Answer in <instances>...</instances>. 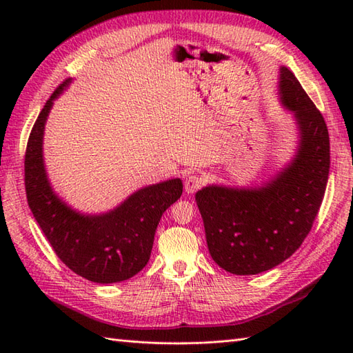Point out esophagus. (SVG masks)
<instances>
[{"mask_svg": "<svg viewBox=\"0 0 353 353\" xmlns=\"http://www.w3.org/2000/svg\"><path fill=\"white\" fill-rule=\"evenodd\" d=\"M203 183H205L203 176L199 174V172H192V174H190L185 179V191L188 194H194L203 186Z\"/></svg>", "mask_w": 353, "mask_h": 353, "instance_id": "esophagus-1", "label": "esophagus"}]
</instances>
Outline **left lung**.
I'll use <instances>...</instances> for the list:
<instances>
[{
	"label": "left lung",
	"instance_id": "8db88e82",
	"mask_svg": "<svg viewBox=\"0 0 353 353\" xmlns=\"http://www.w3.org/2000/svg\"><path fill=\"white\" fill-rule=\"evenodd\" d=\"M279 94L301 130L292 162L261 188L212 185L196 194L209 253L234 274H258L288 259L308 236L325 197L331 165L325 118L285 66Z\"/></svg>",
	"mask_w": 353,
	"mask_h": 353
}]
</instances>
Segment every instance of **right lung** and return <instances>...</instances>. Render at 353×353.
I'll list each match as a JSON object with an SVG mask.
<instances>
[{"label": "right lung", "mask_w": 353, "mask_h": 353, "mask_svg": "<svg viewBox=\"0 0 353 353\" xmlns=\"http://www.w3.org/2000/svg\"><path fill=\"white\" fill-rule=\"evenodd\" d=\"M70 81H62L51 94L28 137L24 159L28 206L57 258L74 273L97 283L127 281L147 265L157 224L181 199L183 185L181 179H171L147 186L103 215H83L66 206L47 179L42 139L52 101Z\"/></svg>", "instance_id": "right-lung-1"}]
</instances>
